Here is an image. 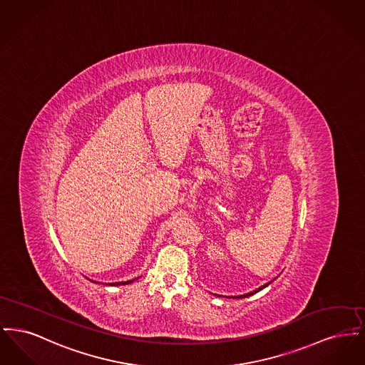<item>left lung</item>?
Returning <instances> with one entry per match:
<instances>
[{
    "instance_id": "left-lung-1",
    "label": "left lung",
    "mask_w": 365,
    "mask_h": 365,
    "mask_svg": "<svg viewBox=\"0 0 365 365\" xmlns=\"http://www.w3.org/2000/svg\"><path fill=\"white\" fill-rule=\"evenodd\" d=\"M275 279H277V278H275ZM275 279H274V280H275ZM274 280H271V282H268V283H265V284H262V286H261V287H259V289H256V290H253V292H250V293H246V294H243V295H237V297H234V298H245V297H249V295L256 294V293H257V292H260V290H262V289H264V287H267V286H268V284H271V283H272V282H274Z\"/></svg>"
}]
</instances>
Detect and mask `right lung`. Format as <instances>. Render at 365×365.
<instances>
[{"label":"right lung","instance_id":"1","mask_svg":"<svg viewBox=\"0 0 365 365\" xmlns=\"http://www.w3.org/2000/svg\"><path fill=\"white\" fill-rule=\"evenodd\" d=\"M135 279H131V280H127V282H116V283H108V284H109V286H120V284H130V283H133V282H134ZM91 282H93V280H91ZM96 283H98V282H96Z\"/></svg>","mask_w":365,"mask_h":365}]
</instances>
